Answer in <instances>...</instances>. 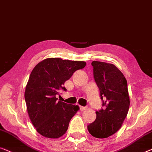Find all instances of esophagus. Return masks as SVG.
I'll use <instances>...</instances> for the list:
<instances>
[{
  "label": "esophagus",
  "instance_id": "1",
  "mask_svg": "<svg viewBox=\"0 0 152 152\" xmlns=\"http://www.w3.org/2000/svg\"><path fill=\"white\" fill-rule=\"evenodd\" d=\"M87 109V107H83V106H80V111H84L86 110Z\"/></svg>",
  "mask_w": 152,
  "mask_h": 152
}]
</instances>
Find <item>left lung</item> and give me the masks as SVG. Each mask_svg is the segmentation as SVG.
Segmentation results:
<instances>
[{"mask_svg":"<svg viewBox=\"0 0 152 152\" xmlns=\"http://www.w3.org/2000/svg\"><path fill=\"white\" fill-rule=\"evenodd\" d=\"M91 65L102 106L105 108L96 112V118L87 126V129L96 138H105L121 129L127 115L130 104L127 82L113 64L93 61Z\"/></svg>","mask_w":152,"mask_h":152,"instance_id":"1","label":"left lung"}]
</instances>
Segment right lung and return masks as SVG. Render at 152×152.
Instances as JSON below:
<instances>
[{"label": "right lung", "mask_w": 152, "mask_h": 152, "mask_svg": "<svg viewBox=\"0 0 152 152\" xmlns=\"http://www.w3.org/2000/svg\"><path fill=\"white\" fill-rule=\"evenodd\" d=\"M86 65L84 61L49 58L34 68L25 87V99L31 123L40 135L58 138L65 134L70 120L79 107L58 101L56 95L76 70Z\"/></svg>", "instance_id": "obj_1"}]
</instances>
